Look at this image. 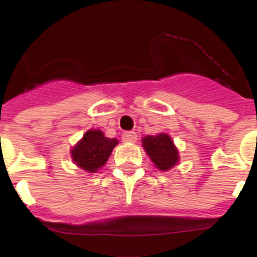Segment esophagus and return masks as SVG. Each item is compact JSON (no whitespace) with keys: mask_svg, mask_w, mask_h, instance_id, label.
Instances as JSON below:
<instances>
[{"mask_svg":"<svg viewBox=\"0 0 257 257\" xmlns=\"http://www.w3.org/2000/svg\"><path fill=\"white\" fill-rule=\"evenodd\" d=\"M136 139H138V135H136L135 131H127L122 135V140L124 143H135Z\"/></svg>","mask_w":257,"mask_h":257,"instance_id":"34e87169","label":"esophagus"}]
</instances>
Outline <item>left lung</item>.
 I'll use <instances>...</instances> for the list:
<instances>
[{"instance_id":"1","label":"left lung","mask_w":257,"mask_h":257,"mask_svg":"<svg viewBox=\"0 0 257 257\" xmlns=\"http://www.w3.org/2000/svg\"><path fill=\"white\" fill-rule=\"evenodd\" d=\"M143 147L145 152L161 171H167L179 162V152L174 142L167 134H158L156 136L143 138Z\"/></svg>"}]
</instances>
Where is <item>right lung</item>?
<instances>
[{"mask_svg": "<svg viewBox=\"0 0 257 257\" xmlns=\"http://www.w3.org/2000/svg\"><path fill=\"white\" fill-rule=\"evenodd\" d=\"M117 144V139L105 138L103 131L88 130L70 151L72 160L85 171L96 172L105 165Z\"/></svg>", "mask_w": 257, "mask_h": 257, "instance_id": "1", "label": "right lung"}]
</instances>
